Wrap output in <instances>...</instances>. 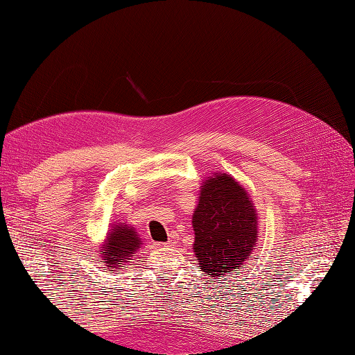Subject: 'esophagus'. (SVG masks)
<instances>
[{"label":"esophagus","mask_w":355,"mask_h":355,"mask_svg":"<svg viewBox=\"0 0 355 355\" xmlns=\"http://www.w3.org/2000/svg\"><path fill=\"white\" fill-rule=\"evenodd\" d=\"M173 245H175V239L171 237V240H169L168 243H166V246H168V248H172Z\"/></svg>","instance_id":"obj_1"}]
</instances>
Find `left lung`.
Returning a JSON list of instances; mask_svg holds the SVG:
<instances>
[{
    "label": "left lung",
    "mask_w": 355,
    "mask_h": 355,
    "mask_svg": "<svg viewBox=\"0 0 355 355\" xmlns=\"http://www.w3.org/2000/svg\"><path fill=\"white\" fill-rule=\"evenodd\" d=\"M192 226L193 252L209 277H225L252 257L257 214L248 192L227 173H215L201 186Z\"/></svg>",
    "instance_id": "8db88e82"
}]
</instances>
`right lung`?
Listing matches in <instances>:
<instances>
[{
    "label": "right lung",
    "mask_w": 355,
    "mask_h": 355,
    "mask_svg": "<svg viewBox=\"0 0 355 355\" xmlns=\"http://www.w3.org/2000/svg\"><path fill=\"white\" fill-rule=\"evenodd\" d=\"M140 239H138L137 232L132 227H128L126 225H120L114 227L107 235V241L104 245L103 259L106 260L107 268L115 269L116 266H121L130 260L138 248H140ZM121 269V268H116Z\"/></svg>",
    "instance_id": "add662e5"
}]
</instances>
